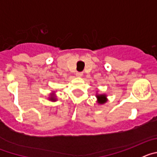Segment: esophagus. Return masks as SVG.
Wrapping results in <instances>:
<instances>
[{"label":"esophagus","mask_w":157,"mask_h":157,"mask_svg":"<svg viewBox=\"0 0 157 157\" xmlns=\"http://www.w3.org/2000/svg\"><path fill=\"white\" fill-rule=\"evenodd\" d=\"M82 75H83V73H82V72H79V71H78V72H76L75 75L77 76V77H81V76H82Z\"/></svg>","instance_id":"34e87169"}]
</instances>
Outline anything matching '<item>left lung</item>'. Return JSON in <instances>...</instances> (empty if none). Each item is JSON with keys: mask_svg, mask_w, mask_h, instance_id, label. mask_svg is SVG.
Instances as JSON below:
<instances>
[{"mask_svg": "<svg viewBox=\"0 0 157 157\" xmlns=\"http://www.w3.org/2000/svg\"><path fill=\"white\" fill-rule=\"evenodd\" d=\"M97 98L98 99V103L103 104L106 101V98H105V95H98Z\"/></svg>", "mask_w": 157, "mask_h": 157, "instance_id": "1", "label": "left lung"}]
</instances>
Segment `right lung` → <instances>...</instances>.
I'll list each match as a JSON object with an SVG mask.
<instances>
[{"label": "right lung", "instance_id": "1", "mask_svg": "<svg viewBox=\"0 0 157 157\" xmlns=\"http://www.w3.org/2000/svg\"><path fill=\"white\" fill-rule=\"evenodd\" d=\"M50 100H52V101H54V100H55V99H54V98H51Z\"/></svg>", "mask_w": 157, "mask_h": 157}]
</instances>
